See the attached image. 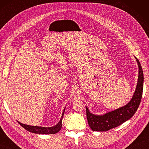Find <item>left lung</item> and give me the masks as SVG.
Wrapping results in <instances>:
<instances>
[{"label":"left lung","mask_w":149,"mask_h":149,"mask_svg":"<svg viewBox=\"0 0 149 149\" xmlns=\"http://www.w3.org/2000/svg\"><path fill=\"white\" fill-rule=\"evenodd\" d=\"M136 59L139 68L138 79L133 97L127 104L103 115H95L91 113L87 107L86 118L91 130L94 131H107L118 127L130 119L136 111L141 100L143 88V73L139 60Z\"/></svg>","instance_id":"left-lung-1"}]
</instances>
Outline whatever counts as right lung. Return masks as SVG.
Returning <instances> with one entry per match:
<instances>
[{"label": "right lung", "instance_id": "add662e5", "mask_svg": "<svg viewBox=\"0 0 149 149\" xmlns=\"http://www.w3.org/2000/svg\"><path fill=\"white\" fill-rule=\"evenodd\" d=\"M65 111V108L63 110V112L61 116V118L59 120L58 124H56L55 126L50 127H38V126H31L28 125L26 124H23L20 122H18L22 127H24L25 129H26L27 131H29L31 132H33V133L36 134H56L57 132H58L60 130H61L62 127V119L63 115H64V113Z\"/></svg>", "mask_w": 149, "mask_h": 149}]
</instances>
